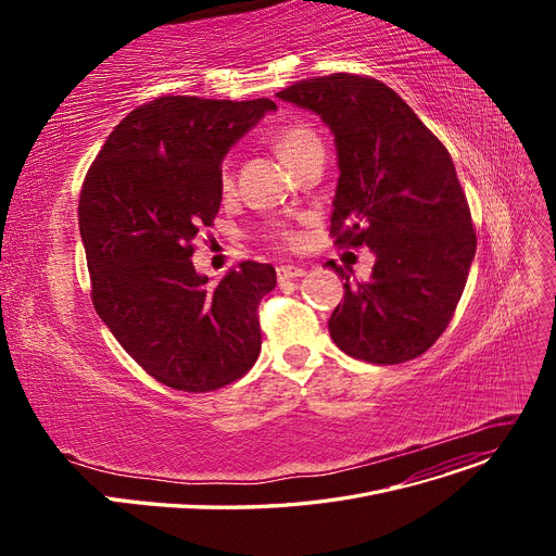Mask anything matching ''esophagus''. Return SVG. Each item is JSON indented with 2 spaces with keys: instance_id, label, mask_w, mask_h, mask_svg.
<instances>
[{
  "instance_id": "1",
  "label": "esophagus",
  "mask_w": 556,
  "mask_h": 556,
  "mask_svg": "<svg viewBox=\"0 0 556 556\" xmlns=\"http://www.w3.org/2000/svg\"><path fill=\"white\" fill-rule=\"evenodd\" d=\"M304 273H306V270H304L302 266H290V263H286V266H279V268H277V277H279V281L302 277Z\"/></svg>"
}]
</instances>
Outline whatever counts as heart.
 Here are the masks:
<instances>
[{"label": "heart", "mask_w": 556, "mask_h": 556, "mask_svg": "<svg viewBox=\"0 0 556 556\" xmlns=\"http://www.w3.org/2000/svg\"><path fill=\"white\" fill-rule=\"evenodd\" d=\"M270 141H273V146H275V151L279 153V157H281L288 166H293L308 149H313V146H319V137H317L315 130H313L308 124H304V122H288V124L279 126V128L273 132ZM218 178H220V187H223L225 191H229V189L233 187V164H231L229 157H225V160L220 162ZM268 233H270L273 239H277L279 243H283V245H295V243H298V233H295L293 229H288V227L281 225V223H273V225L268 227Z\"/></svg>", "instance_id": "b5f03b06"}]
</instances>
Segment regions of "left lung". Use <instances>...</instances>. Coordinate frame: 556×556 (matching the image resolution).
I'll return each mask as SVG.
<instances>
[{"label": "left lung", "mask_w": 556, "mask_h": 556, "mask_svg": "<svg viewBox=\"0 0 556 556\" xmlns=\"http://www.w3.org/2000/svg\"><path fill=\"white\" fill-rule=\"evenodd\" d=\"M277 97L317 112L336 135L333 245L376 254L356 286L329 263L346 279L329 319L333 342L374 365L426 354L455 315L478 243L446 146L371 76L304 78Z\"/></svg>", "instance_id": "8db88e82"}]
</instances>
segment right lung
Returning <instances> with one entry per match:
<instances>
[{"mask_svg": "<svg viewBox=\"0 0 556 556\" xmlns=\"http://www.w3.org/2000/svg\"><path fill=\"white\" fill-rule=\"evenodd\" d=\"M275 108L270 99L143 103L83 180L78 225L94 308L130 358L173 390L225 388L258 358V304L277 286L275 268L243 261L210 286L191 256L220 210L223 155Z\"/></svg>", "mask_w": 556, "mask_h": 556, "instance_id": "obj_1", "label": "right lung"}]
</instances>
